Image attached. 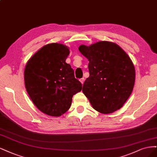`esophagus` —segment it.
I'll return each instance as SVG.
<instances>
[{
  "label": "esophagus",
  "mask_w": 157,
  "mask_h": 157,
  "mask_svg": "<svg viewBox=\"0 0 157 157\" xmlns=\"http://www.w3.org/2000/svg\"><path fill=\"white\" fill-rule=\"evenodd\" d=\"M79 81L81 82V83H82V84H83V83H84V82H85V78H81V79H79Z\"/></svg>",
  "instance_id": "obj_1"
}]
</instances>
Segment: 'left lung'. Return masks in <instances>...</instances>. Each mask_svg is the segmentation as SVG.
Instances as JSON below:
<instances>
[{
	"label": "left lung",
	"mask_w": 157,
	"mask_h": 157,
	"mask_svg": "<svg viewBox=\"0 0 157 157\" xmlns=\"http://www.w3.org/2000/svg\"><path fill=\"white\" fill-rule=\"evenodd\" d=\"M79 51L89 61L90 75L82 90L93 108L104 114L122 108L135 82V68L128 55L118 45L107 41L82 45Z\"/></svg>",
	"instance_id": "left-lung-1"
}]
</instances>
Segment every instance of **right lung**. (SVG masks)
<instances>
[{"label": "right lung", "mask_w": 157, "mask_h": 157, "mask_svg": "<svg viewBox=\"0 0 157 157\" xmlns=\"http://www.w3.org/2000/svg\"><path fill=\"white\" fill-rule=\"evenodd\" d=\"M70 53L63 44L44 45L29 60L25 69V84L33 102L42 112L58 117L67 112L74 94L82 84L66 63Z\"/></svg>", "instance_id": "right-lung-1"}]
</instances>
